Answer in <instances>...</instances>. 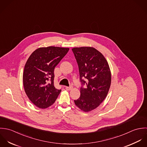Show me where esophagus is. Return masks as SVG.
<instances>
[{
    "label": "esophagus",
    "instance_id": "1",
    "mask_svg": "<svg viewBox=\"0 0 147 147\" xmlns=\"http://www.w3.org/2000/svg\"><path fill=\"white\" fill-rule=\"evenodd\" d=\"M65 88H66V90H71L73 88V87H72V86H69V87L66 86V87Z\"/></svg>",
    "mask_w": 147,
    "mask_h": 147
}]
</instances>
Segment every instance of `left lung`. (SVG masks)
Listing matches in <instances>:
<instances>
[{
    "label": "left lung",
    "instance_id": "8db88e82",
    "mask_svg": "<svg viewBox=\"0 0 147 147\" xmlns=\"http://www.w3.org/2000/svg\"><path fill=\"white\" fill-rule=\"evenodd\" d=\"M72 51L78 65L82 85L81 95L74 103L83 111L88 112L106 98L111 82L110 69L103 55L92 47L74 48Z\"/></svg>",
    "mask_w": 147,
    "mask_h": 147
}]
</instances>
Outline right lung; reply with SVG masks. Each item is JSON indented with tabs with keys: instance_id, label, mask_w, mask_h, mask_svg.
I'll list each match as a JSON object with an SVG mask.
<instances>
[{
	"instance_id": "1",
	"label": "right lung",
	"mask_w": 147,
	"mask_h": 147,
	"mask_svg": "<svg viewBox=\"0 0 147 147\" xmlns=\"http://www.w3.org/2000/svg\"><path fill=\"white\" fill-rule=\"evenodd\" d=\"M69 50L57 47L40 48L28 59L23 76L24 88L30 100L38 108L52 105L61 91L54 86V69Z\"/></svg>"
}]
</instances>
